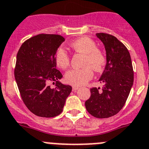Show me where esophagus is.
<instances>
[{
    "instance_id": "1",
    "label": "esophagus",
    "mask_w": 149,
    "mask_h": 149,
    "mask_svg": "<svg viewBox=\"0 0 149 149\" xmlns=\"http://www.w3.org/2000/svg\"><path fill=\"white\" fill-rule=\"evenodd\" d=\"M79 89V87H76V86H73V91H76Z\"/></svg>"
}]
</instances>
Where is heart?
Returning a JSON list of instances; mask_svg holds the SVG:
<instances>
[{
    "instance_id": "obj_1",
    "label": "heart",
    "mask_w": 149,
    "mask_h": 149,
    "mask_svg": "<svg viewBox=\"0 0 149 149\" xmlns=\"http://www.w3.org/2000/svg\"><path fill=\"white\" fill-rule=\"evenodd\" d=\"M74 51L84 54L82 68H74L68 70L65 76L67 83L73 86L86 84L93 76L95 71L100 72L106 64V56L103 50L97 47L96 43L88 36H83L70 44ZM56 65L61 69H66L70 65V56L64 48L57 49L55 55Z\"/></svg>"
}]
</instances>
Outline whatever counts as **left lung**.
Masks as SVG:
<instances>
[{
    "mask_svg": "<svg viewBox=\"0 0 149 149\" xmlns=\"http://www.w3.org/2000/svg\"><path fill=\"white\" fill-rule=\"evenodd\" d=\"M106 51V65L99 81L102 90L91 89V97L85 102L88 113L96 118L114 116L123 108L134 83V71L126 47L113 36L96 33Z\"/></svg>",
    "mask_w": 149,
    "mask_h": 149,
    "instance_id": "left-lung-1",
    "label": "left lung"
}]
</instances>
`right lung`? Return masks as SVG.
Here are the masks:
<instances>
[{
  "label": "right lung",
  "mask_w": 149,
  "mask_h": 149,
  "mask_svg": "<svg viewBox=\"0 0 149 149\" xmlns=\"http://www.w3.org/2000/svg\"><path fill=\"white\" fill-rule=\"evenodd\" d=\"M65 38L59 35L39 34L23 43L17 54L15 78L26 108L41 117H54L62 112L72 87L58 80L55 55ZM53 82L56 88H51Z\"/></svg>",
  "instance_id": "obj_1"
}]
</instances>
